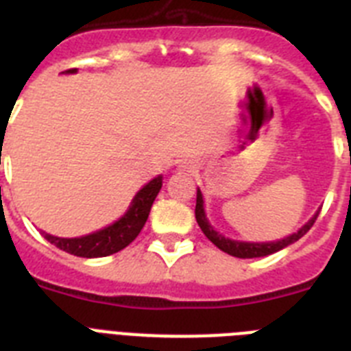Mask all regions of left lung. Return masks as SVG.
<instances>
[{"label":"left lung","instance_id":"left-lung-1","mask_svg":"<svg viewBox=\"0 0 351 351\" xmlns=\"http://www.w3.org/2000/svg\"><path fill=\"white\" fill-rule=\"evenodd\" d=\"M194 214H196V221H198V225L199 228H202L203 234L207 235V239L210 241V243L216 244L221 252L228 253V255H232V257L255 258V257H266V255H271V253L278 252V250L285 248V246H289V244L302 239L303 235L307 234V232L312 228V225H314V221L317 219V214H319V212H316V216L312 217L307 225H303L296 234L289 235V237H285V239L276 241V243H241V241L226 239V237H223L221 234H217V232L208 225L207 217H205V210H203V196L202 193H199V189L198 193H196V210H194Z\"/></svg>","mask_w":351,"mask_h":351}]
</instances>
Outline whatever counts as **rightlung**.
<instances>
[{
  "label": "right lung",
  "instance_id": "1",
  "mask_svg": "<svg viewBox=\"0 0 351 351\" xmlns=\"http://www.w3.org/2000/svg\"><path fill=\"white\" fill-rule=\"evenodd\" d=\"M66 73H76V69H67ZM162 187V176L153 178L149 184H146L139 193L132 199L130 208L126 214L116 221L114 225L103 228V230L94 232V234L84 235V237H73V239H64V237H55V235L44 234V237L57 248L64 252L76 255V257L94 258L107 257L112 253L121 252L126 248L132 241L143 230L144 223L148 219L152 205L157 198L158 191Z\"/></svg>",
  "mask_w": 351,
  "mask_h": 351
}]
</instances>
